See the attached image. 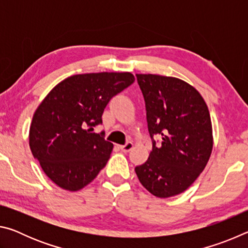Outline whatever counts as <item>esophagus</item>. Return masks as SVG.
<instances>
[{"mask_svg": "<svg viewBox=\"0 0 248 248\" xmlns=\"http://www.w3.org/2000/svg\"><path fill=\"white\" fill-rule=\"evenodd\" d=\"M133 148V143L132 142H127L124 145H120V150L123 151V152L127 153V152H130V151L132 150Z\"/></svg>", "mask_w": 248, "mask_h": 248, "instance_id": "obj_1", "label": "esophagus"}]
</instances>
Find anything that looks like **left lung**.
Instances as JSON below:
<instances>
[{
  "label": "left lung",
  "instance_id": "1",
  "mask_svg": "<svg viewBox=\"0 0 248 248\" xmlns=\"http://www.w3.org/2000/svg\"><path fill=\"white\" fill-rule=\"evenodd\" d=\"M136 77L153 148L148 161L134 170L146 190L169 198L186 190L207 165L213 146L209 109L199 92L182 79L155 74ZM154 136L161 138V144Z\"/></svg>",
  "mask_w": 248,
  "mask_h": 248
}]
</instances>
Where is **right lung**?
Wrapping results in <instances>:
<instances>
[{
  "mask_svg": "<svg viewBox=\"0 0 248 248\" xmlns=\"http://www.w3.org/2000/svg\"><path fill=\"white\" fill-rule=\"evenodd\" d=\"M131 73L102 72L70 77L53 87L37 108L29 129L33 157L62 189L77 191L106 166L112 143L92 132L114 96L131 85Z\"/></svg>",
  "mask_w": 248,
  "mask_h": 248,
  "instance_id": "right-lung-1",
  "label": "right lung"
}]
</instances>
